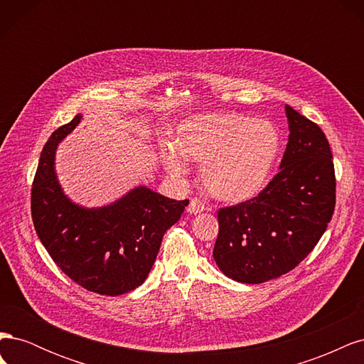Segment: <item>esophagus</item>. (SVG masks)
Returning a JSON list of instances; mask_svg holds the SVG:
<instances>
[{
	"mask_svg": "<svg viewBox=\"0 0 364 364\" xmlns=\"http://www.w3.org/2000/svg\"><path fill=\"white\" fill-rule=\"evenodd\" d=\"M205 209H206V205L203 203V200L194 197V199L190 200V205H188V208H186V211H188L190 214H199V213L205 211Z\"/></svg>",
	"mask_w": 364,
	"mask_h": 364,
	"instance_id": "esophagus-1",
	"label": "esophagus"
}]
</instances>
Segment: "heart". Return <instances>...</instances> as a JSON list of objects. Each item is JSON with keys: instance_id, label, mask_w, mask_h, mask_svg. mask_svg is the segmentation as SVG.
Returning <instances> with one entry per match:
<instances>
[{"instance_id": "obj_1", "label": "heart", "mask_w": 364, "mask_h": 364, "mask_svg": "<svg viewBox=\"0 0 364 364\" xmlns=\"http://www.w3.org/2000/svg\"><path fill=\"white\" fill-rule=\"evenodd\" d=\"M178 147L164 146L162 161L174 176L188 171L185 156L203 162L208 191L225 202H245L267 185L281 151L279 130L269 119L235 112L196 115L183 121Z\"/></svg>"}]
</instances>
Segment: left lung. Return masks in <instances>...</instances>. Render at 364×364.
<instances>
[{
    "label": "left lung",
    "mask_w": 364,
    "mask_h": 364,
    "mask_svg": "<svg viewBox=\"0 0 364 364\" xmlns=\"http://www.w3.org/2000/svg\"><path fill=\"white\" fill-rule=\"evenodd\" d=\"M289 142L279 171L257 197L220 208L214 259L228 278L261 284L289 273L323 235L336 208L329 142L316 123L285 106Z\"/></svg>",
    "instance_id": "8db88e82"
}]
</instances>
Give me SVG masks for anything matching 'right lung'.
Returning <instances> with one entry per match:
<instances>
[{"mask_svg":"<svg viewBox=\"0 0 364 364\" xmlns=\"http://www.w3.org/2000/svg\"><path fill=\"white\" fill-rule=\"evenodd\" d=\"M80 118L54 130L42 149L31 185L33 225L53 261L75 284L98 294H124L146 281L164 234L188 200L138 186L103 208L73 203L58 182L54 153Z\"/></svg>","mask_w":364,"mask_h":364,"instance_id":"obj_1","label":"right lung"}]
</instances>
